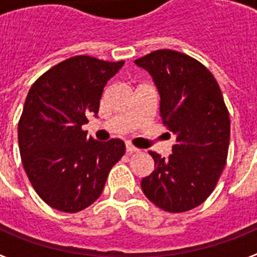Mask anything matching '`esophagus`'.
I'll return each mask as SVG.
<instances>
[{
	"instance_id": "34e87169",
	"label": "esophagus",
	"mask_w": 257,
	"mask_h": 257,
	"mask_svg": "<svg viewBox=\"0 0 257 257\" xmlns=\"http://www.w3.org/2000/svg\"><path fill=\"white\" fill-rule=\"evenodd\" d=\"M140 149H138L136 147H134V145L131 144H126V152L127 153H136V152H139Z\"/></svg>"
}]
</instances>
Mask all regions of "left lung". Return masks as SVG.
Returning a JSON list of instances; mask_svg holds the SVG:
<instances>
[{
    "label": "left lung",
    "mask_w": 257,
    "mask_h": 257,
    "mask_svg": "<svg viewBox=\"0 0 257 257\" xmlns=\"http://www.w3.org/2000/svg\"><path fill=\"white\" fill-rule=\"evenodd\" d=\"M160 92L162 123L176 136L165 160L149 152L154 171L142 180L145 197L167 212H185L207 199L226 163L230 119L216 79L183 52L163 49L136 59Z\"/></svg>",
    "instance_id": "obj_1"
}]
</instances>
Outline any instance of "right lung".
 Segmentation results:
<instances>
[{"label":"right lung","mask_w":257,"mask_h":257,"mask_svg":"<svg viewBox=\"0 0 257 257\" xmlns=\"http://www.w3.org/2000/svg\"><path fill=\"white\" fill-rule=\"evenodd\" d=\"M124 61L79 55L61 61L32 85L18 124L22 162L32 187L50 207L78 212L94 203L124 143L87 138L106 82Z\"/></svg>","instance_id":"obj_1"}]
</instances>
